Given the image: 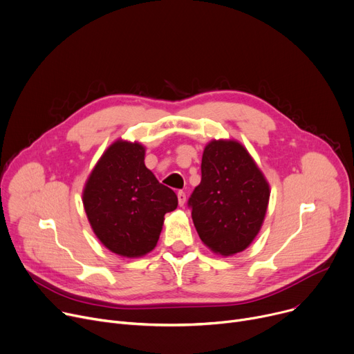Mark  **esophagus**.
Returning a JSON list of instances; mask_svg holds the SVG:
<instances>
[{"mask_svg":"<svg viewBox=\"0 0 354 354\" xmlns=\"http://www.w3.org/2000/svg\"><path fill=\"white\" fill-rule=\"evenodd\" d=\"M177 198H178V205L183 207L185 204V193L184 192H178L177 193Z\"/></svg>","mask_w":354,"mask_h":354,"instance_id":"34e87169","label":"esophagus"}]
</instances>
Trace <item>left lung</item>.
Listing matches in <instances>:
<instances>
[{"mask_svg": "<svg viewBox=\"0 0 354 354\" xmlns=\"http://www.w3.org/2000/svg\"><path fill=\"white\" fill-rule=\"evenodd\" d=\"M269 185L252 157L234 140H212L201 161V183L188 198L205 245L221 255L245 250L261 230Z\"/></svg>", "mask_w": 354, "mask_h": 354, "instance_id": "left-lung-1", "label": "left lung"}]
</instances>
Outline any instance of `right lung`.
<instances>
[{
    "label": "right lung",
    "mask_w": 354,
    "mask_h": 354,
    "mask_svg": "<svg viewBox=\"0 0 354 354\" xmlns=\"http://www.w3.org/2000/svg\"><path fill=\"white\" fill-rule=\"evenodd\" d=\"M177 204L173 189L145 166V147L122 140L100 157L84 192L93 232L107 250L127 258L156 247L165 215Z\"/></svg>",
    "instance_id": "add662e5"
}]
</instances>
